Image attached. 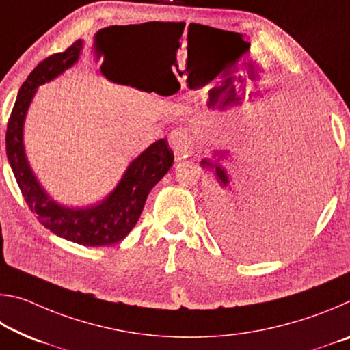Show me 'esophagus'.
<instances>
[{"instance_id": "1", "label": "esophagus", "mask_w": 350, "mask_h": 350, "mask_svg": "<svg viewBox=\"0 0 350 350\" xmlns=\"http://www.w3.org/2000/svg\"><path fill=\"white\" fill-rule=\"evenodd\" d=\"M170 146L173 148L176 159H187L193 154V137L187 129L179 128L171 131L170 134Z\"/></svg>"}]
</instances>
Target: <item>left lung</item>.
I'll return each instance as SVG.
<instances>
[{
    "label": "left lung",
    "instance_id": "obj_1",
    "mask_svg": "<svg viewBox=\"0 0 350 350\" xmlns=\"http://www.w3.org/2000/svg\"><path fill=\"white\" fill-rule=\"evenodd\" d=\"M298 133L309 148V168L276 204H256L248 180L234 185L221 165L202 161L204 167L213 170L211 228L219 241L241 256L269 258L286 252L299 242L315 221L329 171L327 129L323 122L306 118ZM216 156L219 161L224 154Z\"/></svg>",
    "mask_w": 350,
    "mask_h": 350
}]
</instances>
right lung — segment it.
<instances>
[{"label":"right lung","mask_w":350,"mask_h":350,"mask_svg":"<svg viewBox=\"0 0 350 350\" xmlns=\"http://www.w3.org/2000/svg\"><path fill=\"white\" fill-rule=\"evenodd\" d=\"M83 41L77 40L64 52L44 58L20 88L5 131V152L16 183L31 211L52 233L75 244L103 247L122 241L131 232L144 210L151 188L168 173L174 162L167 139L154 142L131 162L114 191L102 204L91 208L74 210L54 202L35 179L23 146V125L35 90L55 79L79 60ZM94 54H98L94 44Z\"/></svg>","instance_id":"1"}]
</instances>
